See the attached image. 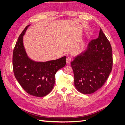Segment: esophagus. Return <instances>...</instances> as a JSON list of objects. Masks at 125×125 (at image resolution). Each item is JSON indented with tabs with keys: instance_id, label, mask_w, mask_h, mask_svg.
<instances>
[{
	"instance_id": "esophagus-1",
	"label": "esophagus",
	"mask_w": 125,
	"mask_h": 125,
	"mask_svg": "<svg viewBox=\"0 0 125 125\" xmlns=\"http://www.w3.org/2000/svg\"><path fill=\"white\" fill-rule=\"evenodd\" d=\"M66 62H67V63H68V64L70 63V62H71V58L70 57H69V56L67 57V59H66Z\"/></svg>"
}]
</instances>
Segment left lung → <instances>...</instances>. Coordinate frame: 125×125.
Listing matches in <instances>:
<instances>
[{"instance_id":"1","label":"left lung","mask_w":125,"mask_h":125,"mask_svg":"<svg viewBox=\"0 0 125 125\" xmlns=\"http://www.w3.org/2000/svg\"><path fill=\"white\" fill-rule=\"evenodd\" d=\"M75 88L81 93L91 94L104 85L113 68L111 45L101 28L99 37L91 41L86 50L71 62Z\"/></svg>"}]
</instances>
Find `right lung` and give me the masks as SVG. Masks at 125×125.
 Returning a JSON list of instances; mask_svg holds the SVG:
<instances>
[{
	"label": "right lung",
	"mask_w": 125,
	"mask_h": 125,
	"mask_svg": "<svg viewBox=\"0 0 125 125\" xmlns=\"http://www.w3.org/2000/svg\"><path fill=\"white\" fill-rule=\"evenodd\" d=\"M30 25L21 33L15 45L12 57L14 76L26 92L30 95L43 97L53 89L55 74L65 67L66 57L46 62H37L29 58L23 43V36Z\"/></svg>",
	"instance_id": "add662e5"
}]
</instances>
